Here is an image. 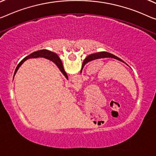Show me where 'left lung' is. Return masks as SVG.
I'll use <instances>...</instances> for the list:
<instances>
[{
	"instance_id": "left-lung-1",
	"label": "left lung",
	"mask_w": 156,
	"mask_h": 156,
	"mask_svg": "<svg viewBox=\"0 0 156 156\" xmlns=\"http://www.w3.org/2000/svg\"><path fill=\"white\" fill-rule=\"evenodd\" d=\"M114 58V59H116L118 60V61H121L123 62V63H126L125 62H124L123 60H121L120 58H119V57H117L116 56H115V55L112 54L111 53H109V52H107V51H102V52H100V53H98L97 54H95L94 55V57H93V58H88V60H87V61H83V63L82 64V67H81V71H82L83 68V66H85V64L87 63V62L91 61V60L93 59H95V58ZM127 65V64H126Z\"/></svg>"
}]
</instances>
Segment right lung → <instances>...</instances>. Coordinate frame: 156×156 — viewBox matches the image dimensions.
Wrapping results in <instances>:
<instances>
[{"instance_id":"add662e5","label":"right lung","mask_w":156,"mask_h":156,"mask_svg":"<svg viewBox=\"0 0 156 156\" xmlns=\"http://www.w3.org/2000/svg\"><path fill=\"white\" fill-rule=\"evenodd\" d=\"M40 57H41V58L48 59V60H49V61H51L52 62H54V63L56 65L57 67H58L59 70H61V73H63V75L65 76H66V78L67 79V80H68V75H67L66 71H65V70H64L63 66V63H62L61 60L60 59L58 55H57L56 54L54 53V52L49 51V50H47V49L38 50V51L33 52L32 54H30V55H28V56L25 57V58H23L22 61H21L20 63L18 64V66H17V67H16V68L15 70V72H14V75H15L16 73L17 72V70H19V68H20V66H21V65L23 64V62L26 61V60H28L29 58H40Z\"/></svg>"}]
</instances>
